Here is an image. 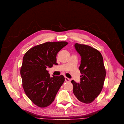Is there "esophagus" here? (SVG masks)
Instances as JSON below:
<instances>
[{"instance_id": "34e87169", "label": "esophagus", "mask_w": 124, "mask_h": 124, "mask_svg": "<svg viewBox=\"0 0 124 124\" xmlns=\"http://www.w3.org/2000/svg\"><path fill=\"white\" fill-rule=\"evenodd\" d=\"M70 80L69 78H67V77H65V82H70Z\"/></svg>"}]
</instances>
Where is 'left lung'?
<instances>
[{"label": "left lung", "instance_id": "left-lung-1", "mask_svg": "<svg viewBox=\"0 0 124 124\" xmlns=\"http://www.w3.org/2000/svg\"><path fill=\"white\" fill-rule=\"evenodd\" d=\"M74 46L81 57L79 69L82 75L80 83L71 81L73 92L81 102L89 104L99 95L103 87L106 74L103 59L99 51L90 46L78 43Z\"/></svg>", "mask_w": 124, "mask_h": 124}]
</instances>
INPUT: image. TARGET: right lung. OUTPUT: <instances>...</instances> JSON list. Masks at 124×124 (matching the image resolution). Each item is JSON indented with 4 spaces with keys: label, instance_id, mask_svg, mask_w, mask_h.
I'll use <instances>...</instances> for the list:
<instances>
[{
    "label": "right lung",
    "instance_id": "right-lung-1",
    "mask_svg": "<svg viewBox=\"0 0 124 124\" xmlns=\"http://www.w3.org/2000/svg\"><path fill=\"white\" fill-rule=\"evenodd\" d=\"M68 44L66 41L46 42L30 48L23 57L20 70L23 87L27 96L39 107L51 104L64 82L63 75L51 77L46 69L58 64L57 54Z\"/></svg>",
    "mask_w": 124,
    "mask_h": 124
}]
</instances>
